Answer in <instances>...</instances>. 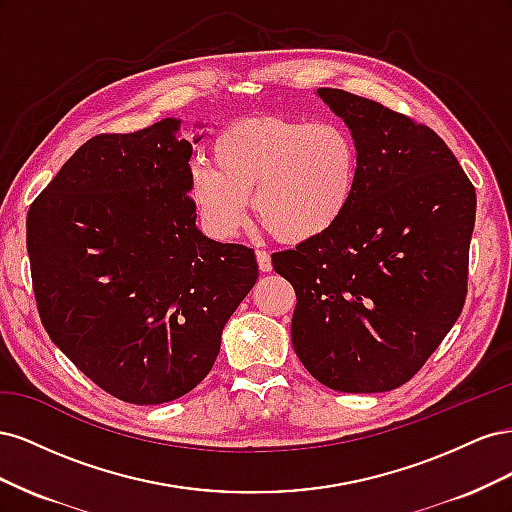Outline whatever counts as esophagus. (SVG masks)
<instances>
[{
	"label": "esophagus",
	"instance_id": "esophagus-1",
	"mask_svg": "<svg viewBox=\"0 0 512 512\" xmlns=\"http://www.w3.org/2000/svg\"><path fill=\"white\" fill-rule=\"evenodd\" d=\"M256 258H258V269H260L262 273H269V271L273 269V262H271V254H269V252L258 250V252H256Z\"/></svg>",
	"mask_w": 512,
	"mask_h": 512
}]
</instances>
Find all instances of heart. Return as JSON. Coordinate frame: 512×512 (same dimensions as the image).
<instances>
[{"instance_id": "obj_1", "label": "heart", "mask_w": 512, "mask_h": 512, "mask_svg": "<svg viewBox=\"0 0 512 512\" xmlns=\"http://www.w3.org/2000/svg\"><path fill=\"white\" fill-rule=\"evenodd\" d=\"M194 164L188 192L211 237L228 241L254 211L286 243L316 241L346 218L361 183V149L337 121L265 117L232 123Z\"/></svg>"}]
</instances>
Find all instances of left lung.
<instances>
[{"label":"left lung","mask_w":512,"mask_h":512,"mask_svg":"<svg viewBox=\"0 0 512 512\" xmlns=\"http://www.w3.org/2000/svg\"><path fill=\"white\" fill-rule=\"evenodd\" d=\"M318 96L359 143L361 183L329 235L271 256L297 294L292 346L333 391H393L466 303L476 192L425 123L344 89Z\"/></svg>","instance_id":"left-lung-1"}]
</instances>
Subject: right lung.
Listing matches in <instances>:
<instances>
[{
  "label": "right lung",
  "mask_w": 512,
  "mask_h": 512,
  "mask_svg": "<svg viewBox=\"0 0 512 512\" xmlns=\"http://www.w3.org/2000/svg\"><path fill=\"white\" fill-rule=\"evenodd\" d=\"M179 123L89 138L27 213L46 333L102 391L138 406L205 380L258 280L254 250L198 230Z\"/></svg>",
  "instance_id": "right-lung-1"
}]
</instances>
